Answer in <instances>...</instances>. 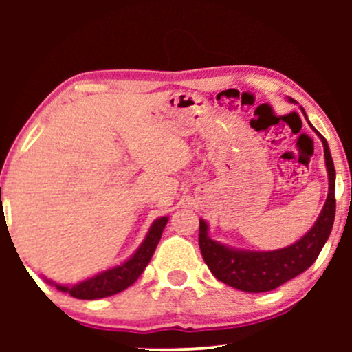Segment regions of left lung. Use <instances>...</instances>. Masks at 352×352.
Listing matches in <instances>:
<instances>
[{"label":"left lung","mask_w":352,"mask_h":352,"mask_svg":"<svg viewBox=\"0 0 352 352\" xmlns=\"http://www.w3.org/2000/svg\"><path fill=\"white\" fill-rule=\"evenodd\" d=\"M318 135L321 137L324 147L329 193L314 227L300 241L286 248L274 250V252H245L213 241L212 238H208L207 223L200 220L199 245L201 256L217 280L246 293H265L306 272L316 261L333 230L334 213H336V197H334L336 170L331 159L328 142L321 134Z\"/></svg>","instance_id":"1"}]
</instances>
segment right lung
<instances>
[{"instance_id":"add662e5","label":"right lung","mask_w":352,"mask_h":352,"mask_svg":"<svg viewBox=\"0 0 352 352\" xmlns=\"http://www.w3.org/2000/svg\"><path fill=\"white\" fill-rule=\"evenodd\" d=\"M167 217L157 218L152 223L151 230H148L144 243L139 246V250H137V252L132 254V258H129L125 263L116 266V268L112 270H107V272L96 274V276L89 278L86 281H80L79 285H56V288H58L59 292L69 293L72 298H78V300H99V298L112 296V294L124 292L125 288L134 285L137 278L142 274L145 266L148 265L157 245H159V240L160 236H162V232L165 225H167Z\"/></svg>"}]
</instances>
